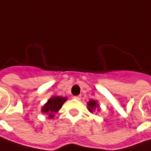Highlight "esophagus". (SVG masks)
I'll return each mask as SVG.
<instances>
[{
    "label": "esophagus",
    "instance_id": "1",
    "mask_svg": "<svg viewBox=\"0 0 151 151\" xmlns=\"http://www.w3.org/2000/svg\"><path fill=\"white\" fill-rule=\"evenodd\" d=\"M73 99H75L77 100H80L81 96H79V95H78V96H73Z\"/></svg>",
    "mask_w": 151,
    "mask_h": 151
}]
</instances>
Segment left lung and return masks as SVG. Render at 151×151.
Segmentation results:
<instances>
[{"label":"left lung","mask_w":151,"mask_h":151,"mask_svg":"<svg viewBox=\"0 0 151 151\" xmlns=\"http://www.w3.org/2000/svg\"><path fill=\"white\" fill-rule=\"evenodd\" d=\"M88 109L89 110V112H93L96 108H99V105L98 104V103H97L95 100H90L89 102H88Z\"/></svg>","instance_id":"left-lung-1"}]
</instances>
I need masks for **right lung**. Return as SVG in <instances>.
Instances as JSON below:
<instances>
[{"label": "right lung", "mask_w": 151, "mask_h": 151, "mask_svg": "<svg viewBox=\"0 0 151 151\" xmlns=\"http://www.w3.org/2000/svg\"><path fill=\"white\" fill-rule=\"evenodd\" d=\"M67 100V98L62 96L52 97L50 99L44 104V106L42 108V112L47 114L50 119L54 117L55 114L58 113V110L62 108L63 104Z\"/></svg>", "instance_id": "obj_1"}]
</instances>
